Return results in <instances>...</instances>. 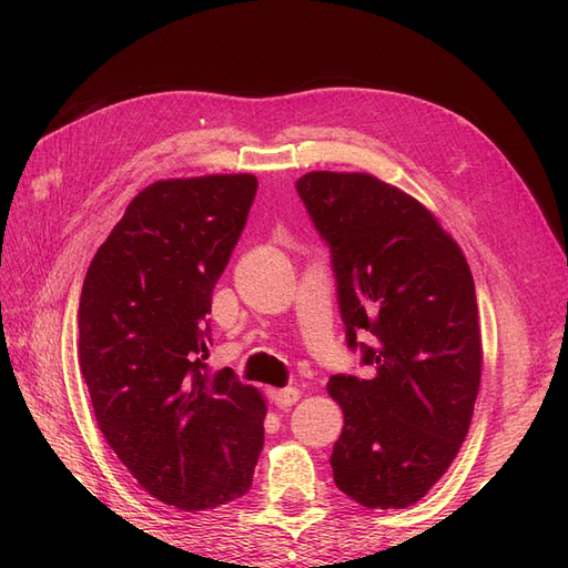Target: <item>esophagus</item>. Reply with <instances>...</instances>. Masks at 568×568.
Instances as JSON below:
<instances>
[{"instance_id":"obj_1","label":"esophagus","mask_w":568,"mask_h":568,"mask_svg":"<svg viewBox=\"0 0 568 568\" xmlns=\"http://www.w3.org/2000/svg\"><path fill=\"white\" fill-rule=\"evenodd\" d=\"M267 393H270V400L277 405V407H282V409L296 405L298 398H301V390L298 388H291V386L288 388H270Z\"/></svg>"}]
</instances>
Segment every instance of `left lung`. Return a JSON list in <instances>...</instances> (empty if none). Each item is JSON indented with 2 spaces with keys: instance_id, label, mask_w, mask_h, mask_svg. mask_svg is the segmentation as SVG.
Returning <instances> with one entry per match:
<instances>
[{
  "instance_id": "left-lung-1",
  "label": "left lung",
  "mask_w": 568,
  "mask_h": 568,
  "mask_svg": "<svg viewBox=\"0 0 568 568\" xmlns=\"http://www.w3.org/2000/svg\"><path fill=\"white\" fill-rule=\"evenodd\" d=\"M332 251L348 348L367 379L334 374L343 409L332 469L363 507L415 505L467 438L480 384L476 288L467 257L432 211L367 173H307L296 182ZM375 336L372 347L356 341Z\"/></svg>"
}]
</instances>
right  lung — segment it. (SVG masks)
<instances>
[{"mask_svg":"<svg viewBox=\"0 0 568 568\" xmlns=\"http://www.w3.org/2000/svg\"><path fill=\"white\" fill-rule=\"evenodd\" d=\"M255 192L242 173L149 184L82 284L78 355L101 434L136 484L182 511L246 495L263 450V395L203 363L213 288Z\"/></svg>","mask_w":568,"mask_h":568,"instance_id":"add662e5","label":"right lung"}]
</instances>
